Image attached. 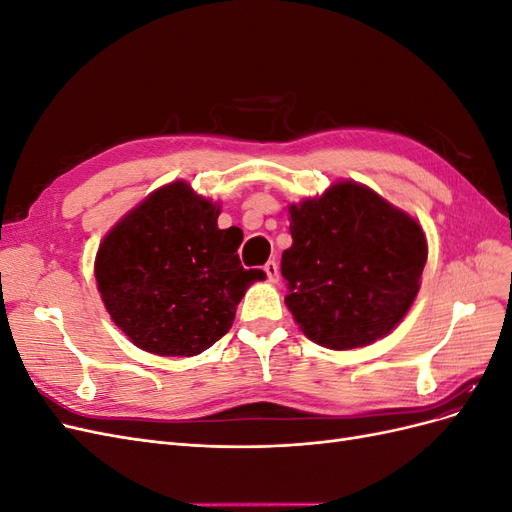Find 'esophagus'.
I'll return each mask as SVG.
<instances>
[{
    "label": "esophagus",
    "mask_w": 512,
    "mask_h": 512,
    "mask_svg": "<svg viewBox=\"0 0 512 512\" xmlns=\"http://www.w3.org/2000/svg\"><path fill=\"white\" fill-rule=\"evenodd\" d=\"M265 273H267V277H269V282H277V277H280V267H277V262L275 260H269L267 265H265Z\"/></svg>",
    "instance_id": "esophagus-1"
}]
</instances>
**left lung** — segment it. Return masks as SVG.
I'll return each mask as SVG.
<instances>
[{"label":"left lung","mask_w":512,"mask_h":512,"mask_svg":"<svg viewBox=\"0 0 512 512\" xmlns=\"http://www.w3.org/2000/svg\"><path fill=\"white\" fill-rule=\"evenodd\" d=\"M288 213L284 301L303 335L329 350L389 335L421 288L427 239L418 220L350 179L292 203Z\"/></svg>","instance_id":"left-lung-1"}]
</instances>
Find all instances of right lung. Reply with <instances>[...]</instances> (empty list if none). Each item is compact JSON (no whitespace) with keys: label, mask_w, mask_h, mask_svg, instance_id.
I'll list each match as a JSON object with an SVG mask.
<instances>
[{"label":"right lung","mask_w":512,"mask_h":512,"mask_svg":"<svg viewBox=\"0 0 512 512\" xmlns=\"http://www.w3.org/2000/svg\"><path fill=\"white\" fill-rule=\"evenodd\" d=\"M220 211L179 179L106 232L94 262L98 292L136 348L200 354L228 333L245 290L265 280V271L241 267L239 228H218Z\"/></svg>","instance_id":"right-lung-1"}]
</instances>
